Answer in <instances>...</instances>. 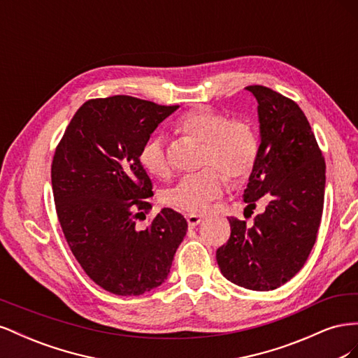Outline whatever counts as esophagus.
Returning <instances> with one entry per match:
<instances>
[{
    "label": "esophagus",
    "mask_w": 358,
    "mask_h": 358,
    "mask_svg": "<svg viewBox=\"0 0 358 358\" xmlns=\"http://www.w3.org/2000/svg\"><path fill=\"white\" fill-rule=\"evenodd\" d=\"M187 221H188L189 229H194V227L200 224L201 216H200V215H194V213H188V215H187Z\"/></svg>",
    "instance_id": "34e87169"
}]
</instances>
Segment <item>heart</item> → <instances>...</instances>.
I'll list each match as a JSON object with an SVG mask.
<instances>
[{
    "instance_id": "b5f03b06",
    "label": "heart",
    "mask_w": 358,
    "mask_h": 358,
    "mask_svg": "<svg viewBox=\"0 0 358 358\" xmlns=\"http://www.w3.org/2000/svg\"><path fill=\"white\" fill-rule=\"evenodd\" d=\"M182 136L203 142L200 164L203 170L182 176L162 192V200L171 208L199 213L224 191V178L239 185L251 175L259 152L255 127L246 117H229L225 113L199 107L183 113L176 122ZM140 166L150 176L164 178L170 173L166 142L161 136L148 138L138 152ZM222 174L220 176L217 171Z\"/></svg>"
}]
</instances>
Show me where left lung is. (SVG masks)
Listing matches in <instances>:
<instances>
[{
    "mask_svg": "<svg viewBox=\"0 0 358 358\" xmlns=\"http://www.w3.org/2000/svg\"><path fill=\"white\" fill-rule=\"evenodd\" d=\"M246 90L258 101L262 143L243 200L252 209L259 199L267 204L252 225L230 216V239L216 249V262L233 284L268 291L288 282L315 245L326 161L296 101L262 85Z\"/></svg>",
    "mask_w": 358,
    "mask_h": 358,
    "instance_id": "obj_1",
    "label": "left lung"
}]
</instances>
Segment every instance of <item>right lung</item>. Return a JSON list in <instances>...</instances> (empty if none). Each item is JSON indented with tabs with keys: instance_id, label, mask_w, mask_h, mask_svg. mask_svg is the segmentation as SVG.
<instances>
[{
	"instance_id": "obj_1",
	"label": "right lung",
	"mask_w": 358,
	"mask_h": 358,
	"mask_svg": "<svg viewBox=\"0 0 358 358\" xmlns=\"http://www.w3.org/2000/svg\"><path fill=\"white\" fill-rule=\"evenodd\" d=\"M178 107L129 95L88 100L52 159L53 200L71 252L96 285L117 296H140L164 282L187 234V220L169 208L146 230L136 229L154 196L138 152Z\"/></svg>"
}]
</instances>
